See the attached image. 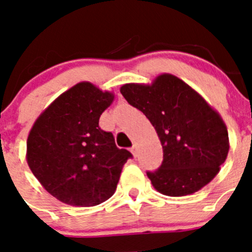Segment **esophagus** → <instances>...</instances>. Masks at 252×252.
Instances as JSON below:
<instances>
[{
  "label": "esophagus",
  "instance_id": "obj_1",
  "mask_svg": "<svg viewBox=\"0 0 252 252\" xmlns=\"http://www.w3.org/2000/svg\"><path fill=\"white\" fill-rule=\"evenodd\" d=\"M131 153H132V155L135 158L137 157V146L136 145H133L132 148H131Z\"/></svg>",
  "mask_w": 252,
  "mask_h": 252
}]
</instances>
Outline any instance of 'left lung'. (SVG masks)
Instances as JSON below:
<instances>
[{
    "label": "left lung",
    "mask_w": 252,
    "mask_h": 252,
    "mask_svg": "<svg viewBox=\"0 0 252 252\" xmlns=\"http://www.w3.org/2000/svg\"><path fill=\"white\" fill-rule=\"evenodd\" d=\"M120 92L148 117L161 142V165L148 171L158 192L169 197L193 194L220 173L230 150L227 126L189 84L162 73L150 84H124Z\"/></svg>",
    "instance_id": "obj_1"
}]
</instances>
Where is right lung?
I'll return each instance as SVG.
<instances>
[{
    "label": "right lung",
    "instance_id": "1",
    "mask_svg": "<svg viewBox=\"0 0 252 252\" xmlns=\"http://www.w3.org/2000/svg\"><path fill=\"white\" fill-rule=\"evenodd\" d=\"M115 93L79 82L51 102L34 122L26 161L46 192L74 207L107 201L117 188L130 151L98 126Z\"/></svg>",
    "mask_w": 252,
    "mask_h": 252
}]
</instances>
